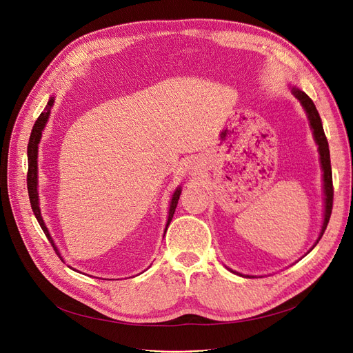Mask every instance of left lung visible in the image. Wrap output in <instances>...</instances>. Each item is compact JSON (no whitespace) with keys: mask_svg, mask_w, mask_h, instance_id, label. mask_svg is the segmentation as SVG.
Masks as SVG:
<instances>
[{"mask_svg":"<svg viewBox=\"0 0 353 353\" xmlns=\"http://www.w3.org/2000/svg\"><path fill=\"white\" fill-rule=\"evenodd\" d=\"M292 92L293 96L301 101V104L303 105L310 127L313 130V136L314 140H316L318 145H319V154H321V163H322V170H323V188H325V220H323V226L319 234V239L316 240V243L321 240V237L323 236L326 226L329 223V219L332 214V205H333V183H332V169H330V154H329V144L323 132L322 127V120L321 116L318 113L316 107H314L313 101L309 99V96L306 92H303L299 88L292 87ZM314 243V245H316ZM250 277V276H249Z\"/></svg>","mask_w":353,"mask_h":353,"instance_id":"1","label":"left lung"}]
</instances>
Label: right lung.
Listing matches in <instances>:
<instances>
[{"instance_id": "1", "label": "right lung", "mask_w": 353, "mask_h": 353, "mask_svg": "<svg viewBox=\"0 0 353 353\" xmlns=\"http://www.w3.org/2000/svg\"><path fill=\"white\" fill-rule=\"evenodd\" d=\"M52 103H54V99L51 97L44 108L43 113L39 116V119H37L35 124L32 125V130H31V134H30V141H28V173H27V189H28V196H30V203H31V209L37 217V220H39V223L44 232V234L47 236V239L50 240V243L52 246V249L55 250V253L59 254V257L61 259L57 248H55L52 239L48 233V229L46 228L44 225V220L41 217V213H40V206H39V192H37V154H39V143H40V139H41V133L43 130L46 127V123L48 120V116H50V110L52 107ZM180 193H181V189H177L173 194V199H172V203H170V212H169V219H167V225H165V230H167V226L170 225L172 221V217L174 214V210H176V206H177V201H179V197H180ZM165 233V232H164ZM63 261V259H61Z\"/></svg>"}]
</instances>
